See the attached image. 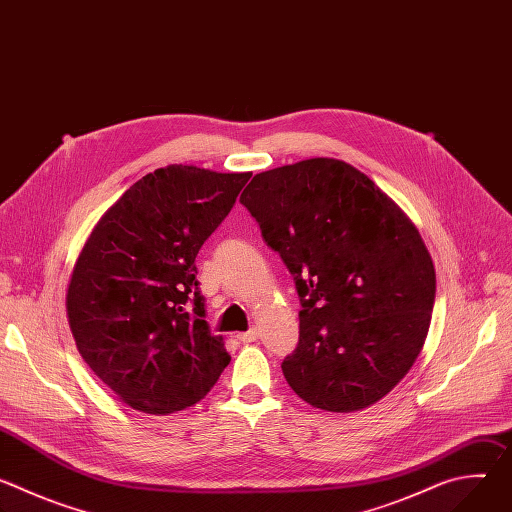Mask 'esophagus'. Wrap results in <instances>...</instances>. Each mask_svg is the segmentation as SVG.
Masks as SVG:
<instances>
[{"label":"esophagus","instance_id":"34e87169","mask_svg":"<svg viewBox=\"0 0 512 512\" xmlns=\"http://www.w3.org/2000/svg\"><path fill=\"white\" fill-rule=\"evenodd\" d=\"M259 338V332L255 330V328H251V330H247V332H239L237 334V340L239 342H255Z\"/></svg>","mask_w":512,"mask_h":512}]
</instances>
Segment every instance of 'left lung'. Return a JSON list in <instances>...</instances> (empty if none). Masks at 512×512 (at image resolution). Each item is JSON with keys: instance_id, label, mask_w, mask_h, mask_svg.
Listing matches in <instances>:
<instances>
[{"instance_id": "left-lung-1", "label": "left lung", "mask_w": 512, "mask_h": 512, "mask_svg": "<svg viewBox=\"0 0 512 512\" xmlns=\"http://www.w3.org/2000/svg\"><path fill=\"white\" fill-rule=\"evenodd\" d=\"M241 204L296 281L300 342L281 362L287 385L336 413L383 399L431 322L435 269L415 225L369 176L332 158L257 174Z\"/></svg>"}]
</instances>
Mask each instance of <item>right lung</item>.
Returning <instances> with one entry per match:
<instances>
[{
	"instance_id": "add662e5",
	"label": "right lung",
	"mask_w": 512,
	"mask_h": 512,
	"mask_svg": "<svg viewBox=\"0 0 512 512\" xmlns=\"http://www.w3.org/2000/svg\"><path fill=\"white\" fill-rule=\"evenodd\" d=\"M249 178L160 168L137 180L85 243L68 283V324L89 369L129 407L186 409L231 362L204 320L194 261Z\"/></svg>"
}]
</instances>
